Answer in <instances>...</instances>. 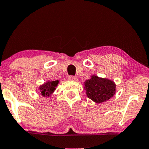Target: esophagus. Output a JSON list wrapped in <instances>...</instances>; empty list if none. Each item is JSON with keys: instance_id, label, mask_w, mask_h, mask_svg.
Returning a JSON list of instances; mask_svg holds the SVG:
<instances>
[{"instance_id": "obj_1", "label": "esophagus", "mask_w": 149, "mask_h": 149, "mask_svg": "<svg viewBox=\"0 0 149 149\" xmlns=\"http://www.w3.org/2000/svg\"><path fill=\"white\" fill-rule=\"evenodd\" d=\"M68 79L69 80H73V81H76V80H78V78H77L76 76H68Z\"/></svg>"}]
</instances>
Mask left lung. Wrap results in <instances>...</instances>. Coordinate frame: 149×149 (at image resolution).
<instances>
[{
	"label": "left lung",
	"mask_w": 149,
	"mask_h": 149,
	"mask_svg": "<svg viewBox=\"0 0 149 149\" xmlns=\"http://www.w3.org/2000/svg\"><path fill=\"white\" fill-rule=\"evenodd\" d=\"M85 88L89 98L97 103H102L113 96L116 85L111 80L93 76L85 80Z\"/></svg>",
	"instance_id": "8db88e82"
}]
</instances>
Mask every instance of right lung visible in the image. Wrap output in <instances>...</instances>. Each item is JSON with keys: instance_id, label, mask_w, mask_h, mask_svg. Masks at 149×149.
<instances>
[{"instance_id": "1", "label": "right lung", "mask_w": 149, "mask_h": 149, "mask_svg": "<svg viewBox=\"0 0 149 149\" xmlns=\"http://www.w3.org/2000/svg\"><path fill=\"white\" fill-rule=\"evenodd\" d=\"M58 83H59V80H53V81H48L42 85L40 87L41 95L43 97H49L54 91Z\"/></svg>"}]
</instances>
